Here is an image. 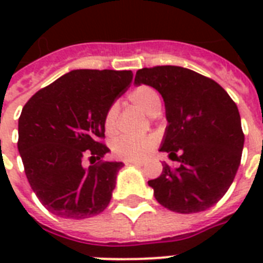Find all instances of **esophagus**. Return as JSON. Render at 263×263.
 I'll use <instances>...</instances> for the list:
<instances>
[{"label": "esophagus", "mask_w": 263, "mask_h": 263, "mask_svg": "<svg viewBox=\"0 0 263 263\" xmlns=\"http://www.w3.org/2000/svg\"><path fill=\"white\" fill-rule=\"evenodd\" d=\"M127 164H129V165H139V166H143V165L146 164V162H144V161H142V160H128Z\"/></svg>", "instance_id": "obj_1"}]
</instances>
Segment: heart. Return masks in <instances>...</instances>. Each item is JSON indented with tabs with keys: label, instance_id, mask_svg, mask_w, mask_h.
I'll use <instances>...</instances> for the list:
<instances>
[{
	"label": "heart",
	"instance_id": "b5f03b06",
	"mask_svg": "<svg viewBox=\"0 0 263 263\" xmlns=\"http://www.w3.org/2000/svg\"><path fill=\"white\" fill-rule=\"evenodd\" d=\"M128 99L148 116H157L161 110V97L156 88L150 86H138L128 94ZM120 106L119 103H111L105 115V129L107 134H113L119 127ZM156 144L154 136H120L115 140L113 150L119 157L136 158L147 154Z\"/></svg>",
	"mask_w": 263,
	"mask_h": 263
}]
</instances>
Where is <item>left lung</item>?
Masks as SVG:
<instances>
[{
    "mask_svg": "<svg viewBox=\"0 0 263 263\" xmlns=\"http://www.w3.org/2000/svg\"><path fill=\"white\" fill-rule=\"evenodd\" d=\"M135 84L164 98L168 125L160 152L180 162L164 164L148 180L158 203L176 213L208 210L225 195L236 176L245 144L236 103L214 80L183 67L143 68Z\"/></svg>",
    "mask_w": 263,
    "mask_h": 263,
    "instance_id": "obj_1",
    "label": "left lung"
}]
</instances>
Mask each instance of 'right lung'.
I'll list each match as a JSON object with an SVG mask.
<instances>
[{
    "instance_id": "obj_1",
    "label": "right lung",
    "mask_w": 263,
    "mask_h": 263,
    "mask_svg": "<svg viewBox=\"0 0 263 263\" xmlns=\"http://www.w3.org/2000/svg\"><path fill=\"white\" fill-rule=\"evenodd\" d=\"M131 71L76 69L35 92L18 117L17 148L41 203L55 216L83 220L107 208L123 162L110 150L105 115L132 82ZM98 160L88 168L83 160Z\"/></svg>"
}]
</instances>
